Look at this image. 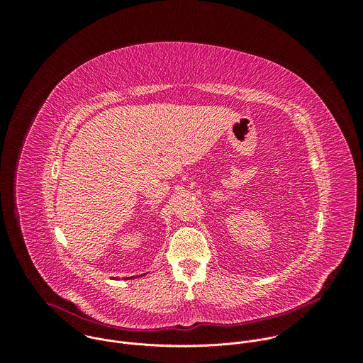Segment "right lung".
Listing matches in <instances>:
<instances>
[{
	"label": "right lung",
	"mask_w": 363,
	"mask_h": 363,
	"mask_svg": "<svg viewBox=\"0 0 363 363\" xmlns=\"http://www.w3.org/2000/svg\"><path fill=\"white\" fill-rule=\"evenodd\" d=\"M138 277H140V276H138ZM128 279H135V277H128ZM128 279H126V280H128Z\"/></svg>",
	"instance_id": "add662e5"
}]
</instances>
